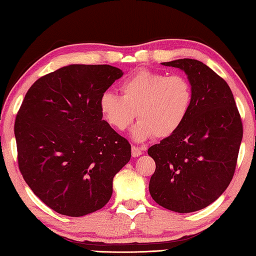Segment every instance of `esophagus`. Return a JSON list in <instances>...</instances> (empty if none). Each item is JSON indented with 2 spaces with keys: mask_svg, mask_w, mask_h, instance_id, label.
<instances>
[{
  "mask_svg": "<svg viewBox=\"0 0 256 256\" xmlns=\"http://www.w3.org/2000/svg\"><path fill=\"white\" fill-rule=\"evenodd\" d=\"M142 154V149L138 148V146H132V156L133 157H138V156Z\"/></svg>",
  "mask_w": 256,
  "mask_h": 256,
  "instance_id": "obj_1",
  "label": "esophagus"
}]
</instances>
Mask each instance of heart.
Returning a JSON list of instances; mask_svg holds the SVG:
<instances>
[{"label":"heart","instance_id":"heart-1","mask_svg":"<svg viewBox=\"0 0 256 256\" xmlns=\"http://www.w3.org/2000/svg\"><path fill=\"white\" fill-rule=\"evenodd\" d=\"M122 97L112 92L99 98V110L107 124L118 132L130 128L136 141L152 136L168 138L176 133L188 118L193 90L184 76L140 70L120 84Z\"/></svg>","mask_w":256,"mask_h":256}]
</instances>
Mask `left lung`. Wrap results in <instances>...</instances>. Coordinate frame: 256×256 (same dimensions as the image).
Segmentation results:
<instances>
[{"mask_svg":"<svg viewBox=\"0 0 256 256\" xmlns=\"http://www.w3.org/2000/svg\"><path fill=\"white\" fill-rule=\"evenodd\" d=\"M162 64L186 73L193 102L178 131L148 149L156 162L149 192L159 206L188 214L211 204L230 184L242 124L230 88L209 66L192 58Z\"/></svg>","mask_w":256,"mask_h":256,"instance_id":"8db88e82","label":"left lung"}]
</instances>
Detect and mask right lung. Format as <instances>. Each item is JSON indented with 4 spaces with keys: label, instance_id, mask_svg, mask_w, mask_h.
I'll list each match as a JSON object with an SVG mask.
<instances>
[{
    "label": "right lung",
    "instance_id": "add662e5",
    "mask_svg": "<svg viewBox=\"0 0 256 256\" xmlns=\"http://www.w3.org/2000/svg\"><path fill=\"white\" fill-rule=\"evenodd\" d=\"M122 76L107 64H71L40 78L21 104L14 123L19 170L60 214L102 209L112 178L131 159V144L99 110V98Z\"/></svg>",
    "mask_w": 256,
    "mask_h": 256
}]
</instances>
